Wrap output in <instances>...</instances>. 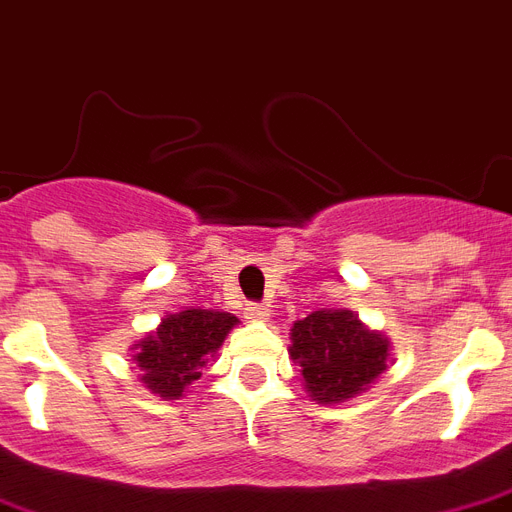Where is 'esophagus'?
I'll return each instance as SVG.
<instances>
[{"label":"esophagus","mask_w":512,"mask_h":512,"mask_svg":"<svg viewBox=\"0 0 512 512\" xmlns=\"http://www.w3.org/2000/svg\"><path fill=\"white\" fill-rule=\"evenodd\" d=\"M246 320H255V323H266L268 317H271V309L266 304H246L244 309Z\"/></svg>","instance_id":"1"}]
</instances>
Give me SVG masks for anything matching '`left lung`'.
<instances>
[{
	"mask_svg": "<svg viewBox=\"0 0 512 512\" xmlns=\"http://www.w3.org/2000/svg\"><path fill=\"white\" fill-rule=\"evenodd\" d=\"M290 355L317 404H342L363 393L388 369L391 342L347 309H323L295 320Z\"/></svg>",
	"mask_w": 512,
	"mask_h": 512,
	"instance_id": "1",
	"label": "left lung"
}]
</instances>
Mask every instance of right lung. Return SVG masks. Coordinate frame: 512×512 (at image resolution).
<instances>
[{"mask_svg": "<svg viewBox=\"0 0 512 512\" xmlns=\"http://www.w3.org/2000/svg\"><path fill=\"white\" fill-rule=\"evenodd\" d=\"M238 317L211 309H184L165 314L157 331L132 344L140 382L160 399H179L214 358Z\"/></svg>", "mask_w": 512, "mask_h": 512, "instance_id": "obj_1", "label": "right lung"}]
</instances>
